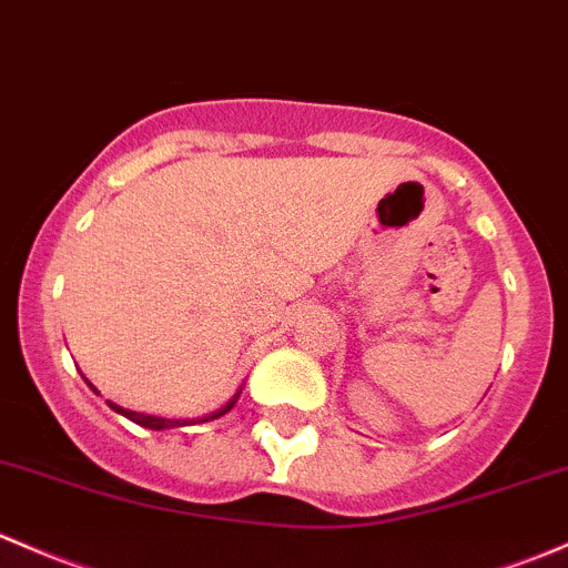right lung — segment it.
<instances>
[{
	"instance_id": "right-lung-1",
	"label": "right lung",
	"mask_w": 568,
	"mask_h": 568,
	"mask_svg": "<svg viewBox=\"0 0 568 568\" xmlns=\"http://www.w3.org/2000/svg\"><path fill=\"white\" fill-rule=\"evenodd\" d=\"M236 397H239V394H236ZM236 397L231 399V403L225 405V408L214 410V414H209V416H204V419H199V422L217 419V416L229 414V410L234 408ZM111 408H113V410H119V414H122V416H128V419H130V422H135V425H141V427H149V429H169V427H182V425H190L187 419H160V416H143V414H135V410H124V408H119V405H113V403H111Z\"/></svg>"
}]
</instances>
